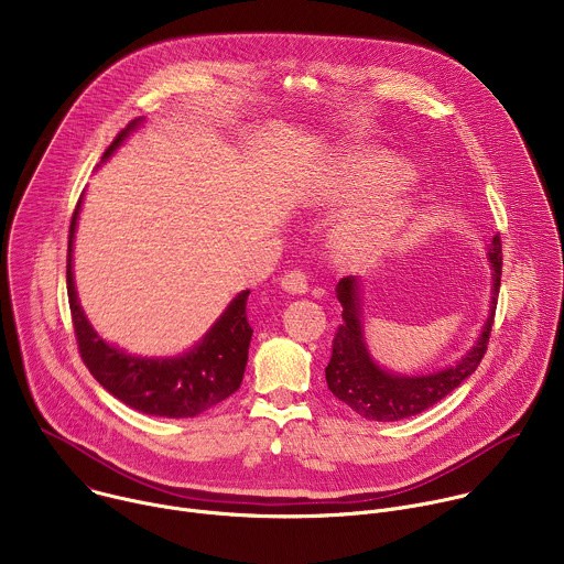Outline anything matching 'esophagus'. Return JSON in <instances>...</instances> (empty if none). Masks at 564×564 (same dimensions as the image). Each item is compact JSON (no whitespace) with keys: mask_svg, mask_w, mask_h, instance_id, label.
I'll return each mask as SVG.
<instances>
[{"mask_svg":"<svg viewBox=\"0 0 564 564\" xmlns=\"http://www.w3.org/2000/svg\"><path fill=\"white\" fill-rule=\"evenodd\" d=\"M281 288L290 294H305L307 292V274L301 270H290L281 276Z\"/></svg>","mask_w":564,"mask_h":564,"instance_id":"obj_1","label":"esophagus"}]
</instances>
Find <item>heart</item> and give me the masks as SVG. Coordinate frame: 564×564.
Listing matches in <instances>:
<instances>
[{"instance_id": "b5f03b06", "label": "heart", "mask_w": 564, "mask_h": 564, "mask_svg": "<svg viewBox=\"0 0 564 564\" xmlns=\"http://www.w3.org/2000/svg\"><path fill=\"white\" fill-rule=\"evenodd\" d=\"M409 170L394 158L372 155L339 163L328 176L316 200H346L366 189L397 192L404 187ZM409 212L397 200H383L366 214L344 220L335 236L337 254L344 261H366L386 248L394 234L406 225Z\"/></svg>"}]
</instances>
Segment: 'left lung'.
<instances>
[{
	"label": "left lung",
	"mask_w": 564,
	"mask_h": 564,
	"mask_svg": "<svg viewBox=\"0 0 564 564\" xmlns=\"http://www.w3.org/2000/svg\"><path fill=\"white\" fill-rule=\"evenodd\" d=\"M489 263L494 270V296L489 318L477 337L475 346L451 368L433 375H394L379 368L364 341L361 324V283L357 276H346L337 283V299L344 307L341 326L337 328L333 341V357L326 366L328 388L346 406L366 420L375 422H397L435 406L440 399L453 392L464 379H468L487 352V344L494 328V316L498 305L500 279H502V240L500 234L494 236L489 246Z\"/></svg>",
	"instance_id": "8db88e82"
}]
</instances>
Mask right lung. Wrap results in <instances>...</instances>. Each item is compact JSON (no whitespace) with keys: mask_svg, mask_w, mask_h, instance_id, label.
Segmentation results:
<instances>
[{"mask_svg":"<svg viewBox=\"0 0 564 564\" xmlns=\"http://www.w3.org/2000/svg\"><path fill=\"white\" fill-rule=\"evenodd\" d=\"M140 122L142 118L131 120L127 129L116 135L102 160H107ZM79 205H83V198L77 200L68 227L66 290L79 357H83L89 372L122 404L155 417H196L220 404L243 381L248 350L254 333L246 314L250 290H243L236 299H231L209 333L189 352L172 359L127 355L124 350H118L98 337L89 318L85 316L83 305L77 301L73 281V236Z\"/></svg>","mask_w":564,"mask_h":564,"instance_id":"right-lung-1","label":"right lung"}]
</instances>
